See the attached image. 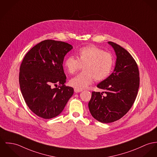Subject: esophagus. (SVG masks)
I'll use <instances>...</instances> for the list:
<instances>
[{
	"instance_id": "obj_1",
	"label": "esophagus",
	"mask_w": 157,
	"mask_h": 157,
	"mask_svg": "<svg viewBox=\"0 0 157 157\" xmlns=\"http://www.w3.org/2000/svg\"><path fill=\"white\" fill-rule=\"evenodd\" d=\"M74 91H75V93H79V92H81L82 91V90H79V89H78V88H75Z\"/></svg>"
}]
</instances>
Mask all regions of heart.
Listing matches in <instances>:
<instances>
[{
	"label": "heart",
	"mask_w": 157,
	"mask_h": 157,
	"mask_svg": "<svg viewBox=\"0 0 157 157\" xmlns=\"http://www.w3.org/2000/svg\"><path fill=\"white\" fill-rule=\"evenodd\" d=\"M76 57L77 59L72 56L67 57L64 61V66L66 71L72 75L84 67V72L70 81L72 86L79 90L87 88L94 80L101 81L107 78L114 64V58L111 52L104 51L95 45L79 49L76 52Z\"/></svg>",
	"instance_id": "b5f03b06"
}]
</instances>
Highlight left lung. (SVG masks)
<instances>
[{
  "label": "left lung",
  "instance_id": "obj_1",
  "mask_svg": "<svg viewBox=\"0 0 157 157\" xmlns=\"http://www.w3.org/2000/svg\"><path fill=\"white\" fill-rule=\"evenodd\" d=\"M108 43L116 52L115 67L108 78L97 86L105 91H93L88 103L91 115L103 123L117 121L128 112L136 98L140 84L138 66L132 55L120 45L112 42Z\"/></svg>",
  "mask_w": 157,
  "mask_h": 157
}]
</instances>
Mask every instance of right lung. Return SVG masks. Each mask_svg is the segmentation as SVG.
<instances>
[{"instance_id": "obj_1", "label": "right lung", "mask_w": 157, "mask_h": 157, "mask_svg": "<svg viewBox=\"0 0 157 157\" xmlns=\"http://www.w3.org/2000/svg\"><path fill=\"white\" fill-rule=\"evenodd\" d=\"M72 48L68 43L48 39L24 56L20 67V89L29 108L39 117L51 119L59 115L73 94L72 87L64 85L63 67L64 56Z\"/></svg>"}]
</instances>
